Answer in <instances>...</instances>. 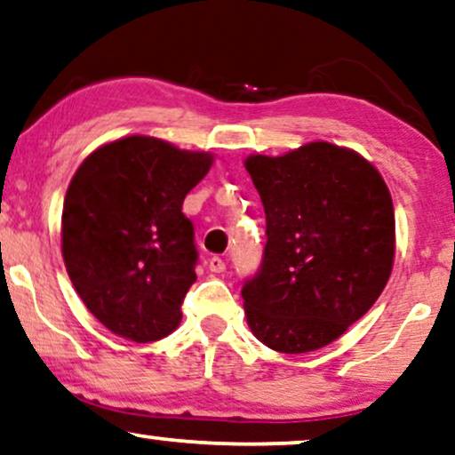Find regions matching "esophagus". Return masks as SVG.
<instances>
[{"instance_id":"esophagus-1","label":"esophagus","mask_w":455,"mask_h":455,"mask_svg":"<svg viewBox=\"0 0 455 455\" xmlns=\"http://www.w3.org/2000/svg\"><path fill=\"white\" fill-rule=\"evenodd\" d=\"M208 268H210L212 272H224V270H227V264H224V259H222V258L214 256V258H210Z\"/></svg>"}]
</instances>
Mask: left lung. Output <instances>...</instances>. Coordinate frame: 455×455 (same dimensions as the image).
Wrapping results in <instances>:
<instances>
[{"instance_id": "8db88e82", "label": "left lung", "mask_w": 455, "mask_h": 455, "mask_svg": "<svg viewBox=\"0 0 455 455\" xmlns=\"http://www.w3.org/2000/svg\"><path fill=\"white\" fill-rule=\"evenodd\" d=\"M262 197V268L243 284L247 324L281 354H307L343 335L383 293L395 259L389 187L358 151L310 141L251 154Z\"/></svg>"}]
</instances>
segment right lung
<instances>
[{
    "instance_id": "right-lung-1",
    "label": "right lung",
    "mask_w": 455,
    "mask_h": 455,
    "mask_svg": "<svg viewBox=\"0 0 455 455\" xmlns=\"http://www.w3.org/2000/svg\"><path fill=\"white\" fill-rule=\"evenodd\" d=\"M210 151L129 135L76 168L62 210V258L78 298L114 335L157 341L180 324L196 283L185 196L210 172Z\"/></svg>"
}]
</instances>
